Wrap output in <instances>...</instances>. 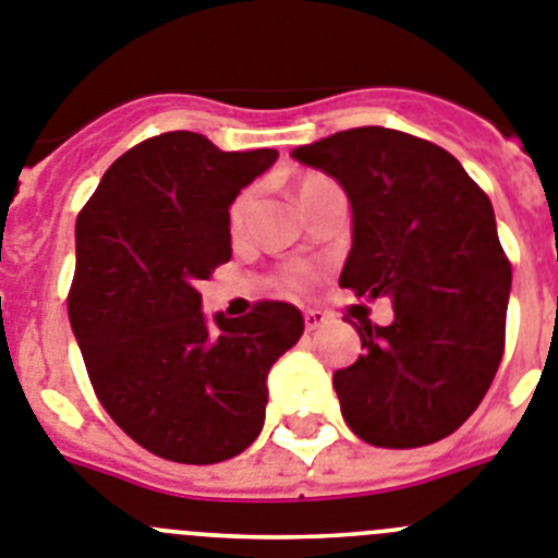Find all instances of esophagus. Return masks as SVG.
Instances as JSON below:
<instances>
[{
  "instance_id": "esophagus-1",
  "label": "esophagus",
  "mask_w": 558,
  "mask_h": 558,
  "mask_svg": "<svg viewBox=\"0 0 558 558\" xmlns=\"http://www.w3.org/2000/svg\"><path fill=\"white\" fill-rule=\"evenodd\" d=\"M328 314L326 312H306V331L308 333H314V331H319V328L323 326H328Z\"/></svg>"
}]
</instances>
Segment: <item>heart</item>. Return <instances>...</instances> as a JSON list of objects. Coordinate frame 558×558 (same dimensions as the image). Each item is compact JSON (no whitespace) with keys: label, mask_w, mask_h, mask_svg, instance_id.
I'll list each match as a JSON object with an SVG mask.
<instances>
[{"label":"heart","mask_w":558,"mask_h":558,"mask_svg":"<svg viewBox=\"0 0 558 558\" xmlns=\"http://www.w3.org/2000/svg\"><path fill=\"white\" fill-rule=\"evenodd\" d=\"M319 179H323V177H303V179H300L298 191H306L308 185H314V182H319ZM250 205H252V191H244L239 198H235V202H232V207H230L232 232L241 230V225H244V219H246V213H250ZM289 283H292V286L306 283V269H294V272L289 275Z\"/></svg>","instance_id":"1"}]
</instances>
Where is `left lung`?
I'll return each instance as SVG.
<instances>
[{
  "mask_svg": "<svg viewBox=\"0 0 558 558\" xmlns=\"http://www.w3.org/2000/svg\"><path fill=\"white\" fill-rule=\"evenodd\" d=\"M292 157L339 182L353 244L342 289L393 300V323L360 319V360L333 373L348 426L373 447L413 449L458 429L486 396L506 345L511 266L494 207L440 145L362 125Z\"/></svg>",
  "mask_w": 558,
  "mask_h": 558,
  "instance_id": "1",
  "label": "left lung"
}]
</instances>
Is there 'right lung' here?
Segmentation results:
<instances>
[{"label":"right lung","mask_w":558,"mask_h":558,"mask_svg":"<svg viewBox=\"0 0 558 558\" xmlns=\"http://www.w3.org/2000/svg\"><path fill=\"white\" fill-rule=\"evenodd\" d=\"M275 159V148L159 134L111 165L77 216V348L106 413L165 460L205 466L244 452L264 426L266 376L303 333L289 303L207 319L196 289L230 260V205Z\"/></svg>","instance_id":"add662e5"}]
</instances>
